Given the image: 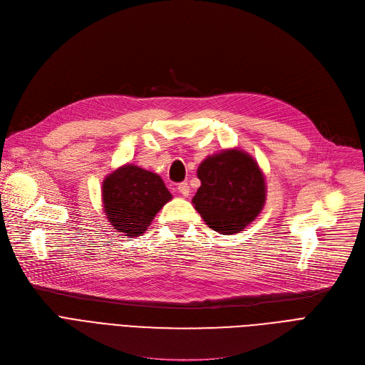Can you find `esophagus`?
Returning <instances> with one entry per match:
<instances>
[{"label": "esophagus", "mask_w": 365, "mask_h": 365, "mask_svg": "<svg viewBox=\"0 0 365 365\" xmlns=\"http://www.w3.org/2000/svg\"><path fill=\"white\" fill-rule=\"evenodd\" d=\"M178 190L179 192L186 198V197H189V194H190V189H189V185L186 183V182H183V183H179V186H178Z\"/></svg>", "instance_id": "esophagus-1"}]
</instances>
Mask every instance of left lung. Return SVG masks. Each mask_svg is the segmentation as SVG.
Masks as SVG:
<instances>
[{
    "label": "left lung",
    "mask_w": 365,
    "mask_h": 365,
    "mask_svg": "<svg viewBox=\"0 0 365 365\" xmlns=\"http://www.w3.org/2000/svg\"><path fill=\"white\" fill-rule=\"evenodd\" d=\"M201 180L192 205L208 227L222 235L241 232L262 213L266 178L259 163L240 148L208 155L197 170Z\"/></svg>",
    "instance_id": "left-lung-1"
}]
</instances>
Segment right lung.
<instances>
[{"label":"right lung","mask_w":365,"mask_h":365,"mask_svg":"<svg viewBox=\"0 0 365 365\" xmlns=\"http://www.w3.org/2000/svg\"><path fill=\"white\" fill-rule=\"evenodd\" d=\"M171 198L161 176L130 163L110 171L102 182L105 216L112 229L128 238L140 237Z\"/></svg>","instance_id":"1"}]
</instances>
